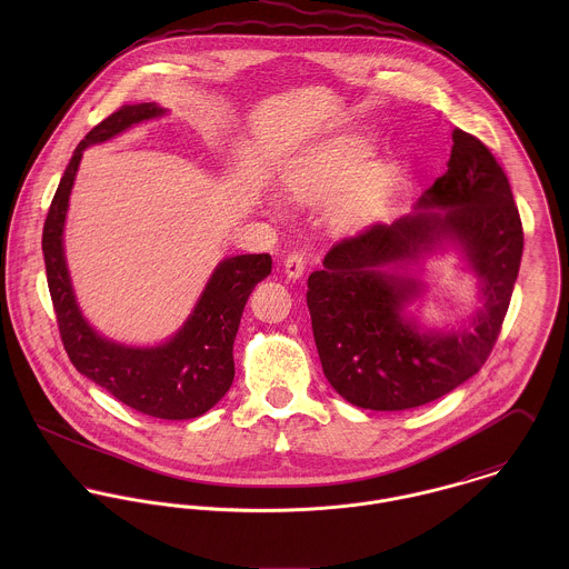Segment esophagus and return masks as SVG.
Returning a JSON list of instances; mask_svg holds the SVG:
<instances>
[{
  "instance_id": "1",
  "label": "esophagus",
  "mask_w": 569,
  "mask_h": 569,
  "mask_svg": "<svg viewBox=\"0 0 569 569\" xmlns=\"http://www.w3.org/2000/svg\"><path fill=\"white\" fill-rule=\"evenodd\" d=\"M307 269V256L305 253H289L284 258V273L289 280H300Z\"/></svg>"
}]
</instances>
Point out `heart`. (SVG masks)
Listing matches in <instances>:
<instances>
[{"instance_id":"heart-1","label":"heart","mask_w":569,"mask_h":569,"mask_svg":"<svg viewBox=\"0 0 569 569\" xmlns=\"http://www.w3.org/2000/svg\"><path fill=\"white\" fill-rule=\"evenodd\" d=\"M372 158L375 147L363 138H330L284 170V192L300 206L326 203L335 232H361L381 217L401 183L397 163Z\"/></svg>"}]
</instances>
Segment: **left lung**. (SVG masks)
Here are the masks:
<instances>
[{
    "mask_svg": "<svg viewBox=\"0 0 569 569\" xmlns=\"http://www.w3.org/2000/svg\"><path fill=\"white\" fill-rule=\"evenodd\" d=\"M390 226L335 244L309 276L307 305L328 383L361 409L431 403L480 372L506 318L523 230L506 172L456 129L447 172ZM451 246L479 278L467 326L425 329L408 311L426 290L412 267Z\"/></svg>",
    "mask_w": 569,
    "mask_h": 569,
    "instance_id": "obj_1",
    "label": "left lung"
}]
</instances>
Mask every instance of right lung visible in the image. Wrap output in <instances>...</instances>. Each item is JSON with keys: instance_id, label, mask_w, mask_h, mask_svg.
Instances as JSON below:
<instances>
[{"instance_id": "obj_1", "label": "right lung", "mask_w": 569, "mask_h": 569, "mask_svg": "<svg viewBox=\"0 0 569 569\" xmlns=\"http://www.w3.org/2000/svg\"><path fill=\"white\" fill-rule=\"evenodd\" d=\"M163 113L158 102L124 104L84 136L61 177L43 226V260L61 339L74 368L124 406L163 420H188L212 409L230 390L232 350L244 305L251 289L271 273V256L223 258L174 335L158 346H127L102 337L84 320L63 247L70 194L84 149Z\"/></svg>"}]
</instances>
